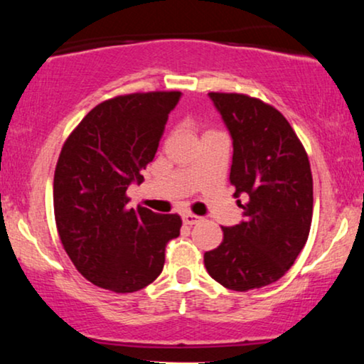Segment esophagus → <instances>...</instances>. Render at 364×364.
I'll list each match as a JSON object with an SVG mask.
<instances>
[{
    "mask_svg": "<svg viewBox=\"0 0 364 364\" xmlns=\"http://www.w3.org/2000/svg\"><path fill=\"white\" fill-rule=\"evenodd\" d=\"M200 220H201V218L196 216V215H193V213H185V215H183V223H185V225H188V226L196 225V223L200 221Z\"/></svg>",
    "mask_w": 364,
    "mask_h": 364,
    "instance_id": "esophagus-1",
    "label": "esophagus"
}]
</instances>
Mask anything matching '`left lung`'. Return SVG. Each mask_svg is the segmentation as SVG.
<instances>
[{
  "mask_svg": "<svg viewBox=\"0 0 364 364\" xmlns=\"http://www.w3.org/2000/svg\"><path fill=\"white\" fill-rule=\"evenodd\" d=\"M232 139L230 181L246 196L245 220L223 228V241L206 251L205 266L228 289L268 287L291 268L306 245L313 218L308 154L288 119L261 100L208 93Z\"/></svg>",
  "mask_w": 364,
  "mask_h": 364,
  "instance_id": "left-lung-1",
  "label": "left lung"
}]
</instances>
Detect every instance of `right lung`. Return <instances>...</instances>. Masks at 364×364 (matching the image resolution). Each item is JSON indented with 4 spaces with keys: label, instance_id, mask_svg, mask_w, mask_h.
<instances>
[{
    "label": "right lung",
    "instance_id": "1",
    "mask_svg": "<svg viewBox=\"0 0 364 364\" xmlns=\"http://www.w3.org/2000/svg\"><path fill=\"white\" fill-rule=\"evenodd\" d=\"M179 91L116 96L81 119L58 158L53 183L63 248L96 287L133 293L163 271L164 248L181 218L128 208L126 190L143 183Z\"/></svg>",
    "mask_w": 364,
    "mask_h": 364
}]
</instances>
